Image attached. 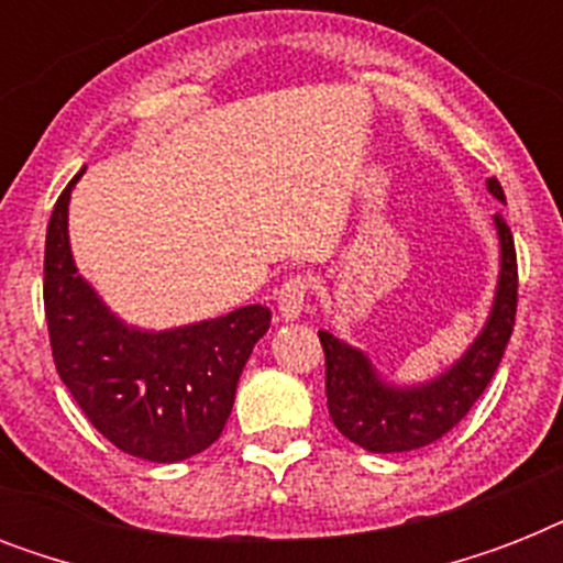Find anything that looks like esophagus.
Masks as SVG:
<instances>
[{"mask_svg":"<svg viewBox=\"0 0 563 563\" xmlns=\"http://www.w3.org/2000/svg\"><path fill=\"white\" fill-rule=\"evenodd\" d=\"M309 289H312V283H309V277H303V274H291L289 280H283V286L277 289V312H280L286 321L289 318H298L300 312H303V307H307V298H309Z\"/></svg>","mask_w":563,"mask_h":563,"instance_id":"obj_1","label":"esophagus"}]
</instances>
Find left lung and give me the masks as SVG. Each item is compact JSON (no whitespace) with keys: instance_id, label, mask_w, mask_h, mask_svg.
Wrapping results in <instances>:
<instances>
[{"instance_id":"1","label":"left lung","mask_w":563,"mask_h":563,"mask_svg":"<svg viewBox=\"0 0 563 563\" xmlns=\"http://www.w3.org/2000/svg\"><path fill=\"white\" fill-rule=\"evenodd\" d=\"M494 198L506 201L497 178L488 180ZM499 233V280L488 324L471 351L435 379L420 385H391L379 379L368 356L333 333L318 330L327 360V409L344 438L371 453H409L444 438L488 388L497 374L517 316L515 236L503 216H494Z\"/></svg>"}]
</instances>
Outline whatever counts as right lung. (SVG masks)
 Segmentation results:
<instances>
[{
  "label": "right lung",
  "mask_w": 563,
  "mask_h": 563,
  "mask_svg": "<svg viewBox=\"0 0 563 563\" xmlns=\"http://www.w3.org/2000/svg\"><path fill=\"white\" fill-rule=\"evenodd\" d=\"M81 172L60 192L46 230L43 303L55 368L87 420L122 453L184 462L219 441L272 309L254 303L163 333L122 324L69 251V192Z\"/></svg>",
  "instance_id": "right-lung-1"
}]
</instances>
